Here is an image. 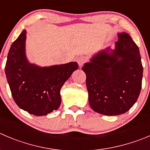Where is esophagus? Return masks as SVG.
<instances>
[{
	"mask_svg": "<svg viewBox=\"0 0 150 150\" xmlns=\"http://www.w3.org/2000/svg\"><path fill=\"white\" fill-rule=\"evenodd\" d=\"M77 62H78V65H79L80 67H82L83 64L86 62V59L84 56H79V57L78 58V59H77Z\"/></svg>",
	"mask_w": 150,
	"mask_h": 150,
	"instance_id": "34e87169",
	"label": "esophagus"
}]
</instances>
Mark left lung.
Wrapping results in <instances>:
<instances>
[{
	"instance_id": "obj_1",
	"label": "left lung",
	"mask_w": 150,
	"mask_h": 150,
	"mask_svg": "<svg viewBox=\"0 0 150 150\" xmlns=\"http://www.w3.org/2000/svg\"><path fill=\"white\" fill-rule=\"evenodd\" d=\"M118 37L114 50L108 47L101 50L82 68L90 106L103 115L128 111L142 89L143 67L139 47L127 33H118Z\"/></svg>"
}]
</instances>
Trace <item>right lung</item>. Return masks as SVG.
<instances>
[{"label":"right lung","mask_w":150,"mask_h":150,"mask_svg":"<svg viewBox=\"0 0 150 150\" xmlns=\"http://www.w3.org/2000/svg\"><path fill=\"white\" fill-rule=\"evenodd\" d=\"M26 30H23L8 51L5 73L11 95L21 109L45 116L61 105L62 86L78 68L77 62L41 67L25 56Z\"/></svg>","instance_id":"right-lung-1"}]
</instances>
